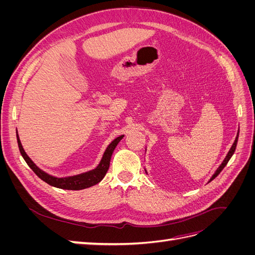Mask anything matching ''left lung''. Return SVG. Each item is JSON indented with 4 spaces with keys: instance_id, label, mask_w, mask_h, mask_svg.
Segmentation results:
<instances>
[{
    "instance_id": "1",
    "label": "left lung",
    "mask_w": 255,
    "mask_h": 255,
    "mask_svg": "<svg viewBox=\"0 0 255 255\" xmlns=\"http://www.w3.org/2000/svg\"><path fill=\"white\" fill-rule=\"evenodd\" d=\"M238 134H239V132L237 133V136H236V138H235V140H234V143L232 144V146H231V149H230V151L228 152V154H227V156H226V158L223 159V161L221 163V165L217 168V170L215 171V173L212 175V177L210 179V181L208 182H211V181H213L216 176H217L221 171H222V169L225 168L226 166H227V164H228V161L230 160V158L232 157V155L234 154V152H235V149H236V144H237V140H238ZM144 171H145V173L148 174V172H146V170L144 169Z\"/></svg>"
}]
</instances>
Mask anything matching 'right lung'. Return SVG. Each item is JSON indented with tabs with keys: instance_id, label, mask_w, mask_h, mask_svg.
Returning <instances> with one entry per match:
<instances>
[{
	"instance_id": "right-lung-1",
	"label": "right lung",
	"mask_w": 255,
	"mask_h": 255,
	"mask_svg": "<svg viewBox=\"0 0 255 255\" xmlns=\"http://www.w3.org/2000/svg\"><path fill=\"white\" fill-rule=\"evenodd\" d=\"M123 137H125V135H121L117 138H115V139L109 145H107V148L103 153V156H102L101 160H100L99 165L95 169H92V170H89L87 172L80 173V174L58 177V176H54V175H51L45 171H43L42 169L38 167L34 163V161L29 158V156L27 155L24 149H23L19 135H18V130H17V141H18V145H19V150H20L22 157L24 158L28 167L32 169L38 177H40L42 181L48 183L49 185H51V186L57 187L60 189H68V190L85 189V188L94 186V185L101 182L110 168L111 157L113 155V152Z\"/></svg>"
}]
</instances>
